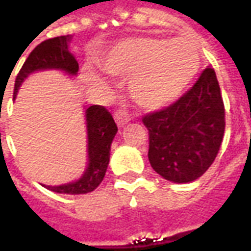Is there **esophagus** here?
Segmentation results:
<instances>
[{
  "instance_id": "34e87169",
  "label": "esophagus",
  "mask_w": 251,
  "mask_h": 251,
  "mask_svg": "<svg viewBox=\"0 0 251 251\" xmlns=\"http://www.w3.org/2000/svg\"><path fill=\"white\" fill-rule=\"evenodd\" d=\"M114 120L117 122V125L124 126L131 120V117L126 111H124V110H117L114 113Z\"/></svg>"
}]
</instances>
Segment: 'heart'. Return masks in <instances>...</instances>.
<instances>
[{"label": "heart", "mask_w": 251, "mask_h": 251, "mask_svg": "<svg viewBox=\"0 0 251 251\" xmlns=\"http://www.w3.org/2000/svg\"><path fill=\"white\" fill-rule=\"evenodd\" d=\"M199 64V51L188 39L141 37L115 46L103 67L114 75H131L129 90L137 103L160 109L183 93Z\"/></svg>", "instance_id": "b5f03b06"}]
</instances>
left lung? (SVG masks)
<instances>
[{
  "label": "left lung",
  "instance_id": "left-lung-1",
  "mask_svg": "<svg viewBox=\"0 0 251 251\" xmlns=\"http://www.w3.org/2000/svg\"><path fill=\"white\" fill-rule=\"evenodd\" d=\"M149 133V163L165 180L194 181L218 156L225 134V104L214 68L165 109L142 117Z\"/></svg>",
  "mask_w": 251,
  "mask_h": 251
}]
</instances>
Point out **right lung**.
<instances>
[{
	"label": "right lung",
	"mask_w": 251,
	"mask_h": 251,
	"mask_svg": "<svg viewBox=\"0 0 251 251\" xmlns=\"http://www.w3.org/2000/svg\"><path fill=\"white\" fill-rule=\"evenodd\" d=\"M71 36H59L43 41L30 52L28 59L21 67L14 82L13 98H16L19 87L29 74L39 70L56 68L63 70L70 75H75L79 71L76 59L68 51V41ZM88 137V165L80 179L70 184L50 187L44 185L50 191L56 194L80 195L88 194L97 188L106 174L110 160V147L113 138L117 134L118 127L115 125L109 110L100 104H94L86 110Z\"/></svg>",
	"instance_id": "obj_1"
}]
</instances>
